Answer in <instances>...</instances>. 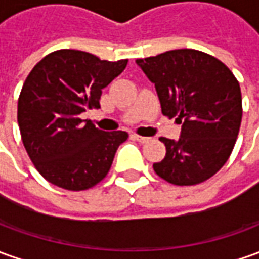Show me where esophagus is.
Segmentation results:
<instances>
[{"instance_id":"34e87169","label":"esophagus","mask_w":259,"mask_h":259,"mask_svg":"<svg viewBox=\"0 0 259 259\" xmlns=\"http://www.w3.org/2000/svg\"><path fill=\"white\" fill-rule=\"evenodd\" d=\"M131 138H133V140H137L138 142H141V144H145V142L149 141V138H147V137H141V135H137V134H133Z\"/></svg>"}]
</instances>
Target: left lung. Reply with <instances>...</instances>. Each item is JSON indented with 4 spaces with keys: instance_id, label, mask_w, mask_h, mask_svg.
I'll return each mask as SVG.
<instances>
[{
    "instance_id": "8db88e82",
    "label": "left lung",
    "mask_w": 259,
    "mask_h": 259,
    "mask_svg": "<svg viewBox=\"0 0 259 259\" xmlns=\"http://www.w3.org/2000/svg\"><path fill=\"white\" fill-rule=\"evenodd\" d=\"M135 62L155 84L162 114L182 124L179 140L159 138L166 155L153 170L178 186L207 181L227 162L238 137L242 104L237 78L219 59L194 49Z\"/></svg>"
}]
</instances>
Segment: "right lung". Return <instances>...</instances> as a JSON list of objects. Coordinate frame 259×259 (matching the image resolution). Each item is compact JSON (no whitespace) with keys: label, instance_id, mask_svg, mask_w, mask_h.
Returning <instances> with one entry per match:
<instances>
[{"label":"right lung","instance_id":"obj_1","mask_svg":"<svg viewBox=\"0 0 259 259\" xmlns=\"http://www.w3.org/2000/svg\"><path fill=\"white\" fill-rule=\"evenodd\" d=\"M126 63L62 49L45 56L26 77L18 100V125L37 172L52 185L77 192L107 176L128 134L101 131L80 115L100 108L101 90Z\"/></svg>","mask_w":259,"mask_h":259}]
</instances>
